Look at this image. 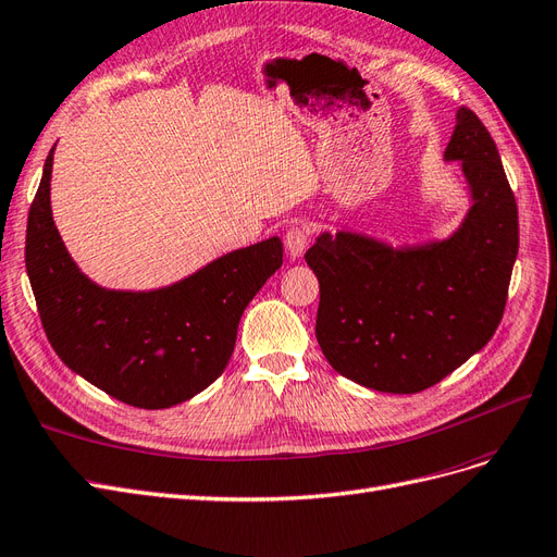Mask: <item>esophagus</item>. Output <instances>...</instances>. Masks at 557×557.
<instances>
[{"instance_id":"34e87169","label":"esophagus","mask_w":557,"mask_h":557,"mask_svg":"<svg viewBox=\"0 0 557 557\" xmlns=\"http://www.w3.org/2000/svg\"><path fill=\"white\" fill-rule=\"evenodd\" d=\"M308 243H310V226L298 224V226H292L289 231H286L284 247H286V252H289L292 259L302 257V252H305V247H308Z\"/></svg>"}]
</instances>
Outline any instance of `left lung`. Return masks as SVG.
I'll return each instance as SVG.
<instances>
[{
    "label": "left lung",
    "mask_w": 557,
    "mask_h": 557,
    "mask_svg": "<svg viewBox=\"0 0 557 557\" xmlns=\"http://www.w3.org/2000/svg\"><path fill=\"white\" fill-rule=\"evenodd\" d=\"M444 161H460L470 210L444 240L393 247L356 231L321 233L305 261L319 280L317 339L347 380L419 393L488 345L518 255V208L495 140L456 113Z\"/></svg>",
    "instance_id": "8db88e82"
}]
</instances>
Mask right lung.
Returning a JSON list of instances; mask_svg holds the SVG:
<instances>
[{"label":"right lung","instance_id":"obj_1","mask_svg":"<svg viewBox=\"0 0 557 557\" xmlns=\"http://www.w3.org/2000/svg\"><path fill=\"white\" fill-rule=\"evenodd\" d=\"M52 152L25 240L29 284L52 349L83 380L132 407L166 409L194 398L224 372L245 308L282 265V240L233 249L161 289H106L81 273L52 222Z\"/></svg>","mask_w":557,"mask_h":557}]
</instances>
